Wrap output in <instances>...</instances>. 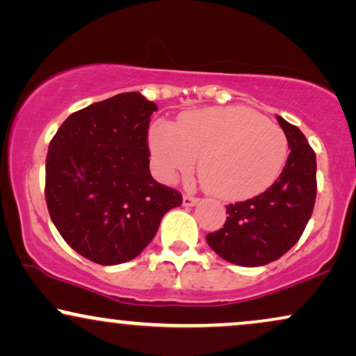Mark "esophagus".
Masks as SVG:
<instances>
[{
  "instance_id": "esophagus-1",
  "label": "esophagus",
  "mask_w": 356,
  "mask_h": 356,
  "mask_svg": "<svg viewBox=\"0 0 356 356\" xmlns=\"http://www.w3.org/2000/svg\"><path fill=\"white\" fill-rule=\"evenodd\" d=\"M199 202V199L194 195H189V194H184V199H182V204L186 205V207H192V205H195Z\"/></svg>"
}]
</instances>
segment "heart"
Listing matches in <instances>:
<instances>
[{
  "instance_id": "obj_1",
  "label": "heart",
  "mask_w": 356,
  "mask_h": 356,
  "mask_svg": "<svg viewBox=\"0 0 356 356\" xmlns=\"http://www.w3.org/2000/svg\"><path fill=\"white\" fill-rule=\"evenodd\" d=\"M149 149L167 182L199 162L204 189L224 200H245L267 191L284 169L289 140L275 122L243 106L189 111L177 126L154 122Z\"/></svg>"
}]
</instances>
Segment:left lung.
Instances as JSON below:
<instances>
[{"label": "left lung", "instance_id": "obj_1", "mask_svg": "<svg viewBox=\"0 0 356 356\" xmlns=\"http://www.w3.org/2000/svg\"><path fill=\"white\" fill-rule=\"evenodd\" d=\"M289 140V159L275 182L254 199L227 205L225 224L205 237L217 255L242 267H260L289 252L310 220L316 197V157L307 137L277 115Z\"/></svg>", "mask_w": 356, "mask_h": 356}]
</instances>
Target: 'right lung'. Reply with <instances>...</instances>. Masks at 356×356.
Here are the masks:
<instances>
[{
    "mask_svg": "<svg viewBox=\"0 0 356 356\" xmlns=\"http://www.w3.org/2000/svg\"><path fill=\"white\" fill-rule=\"evenodd\" d=\"M157 111L139 92H122L72 113L49 143L46 204L78 254L101 265L136 259L181 192L154 181L147 129Z\"/></svg>",
    "mask_w": 356,
    "mask_h": 356,
    "instance_id": "right-lung-1",
    "label": "right lung"
}]
</instances>
